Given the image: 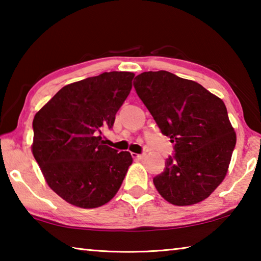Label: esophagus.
<instances>
[{"label":"esophagus","instance_id":"1","mask_svg":"<svg viewBox=\"0 0 261 261\" xmlns=\"http://www.w3.org/2000/svg\"><path fill=\"white\" fill-rule=\"evenodd\" d=\"M132 158L136 159V160H143L145 158V154H137V153H132Z\"/></svg>","mask_w":261,"mask_h":261}]
</instances>
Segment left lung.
I'll use <instances>...</instances> for the list:
<instances>
[{"label": "left lung", "instance_id": "8db88e82", "mask_svg": "<svg viewBox=\"0 0 261 261\" xmlns=\"http://www.w3.org/2000/svg\"><path fill=\"white\" fill-rule=\"evenodd\" d=\"M135 79L137 94L175 144V155L153 179L158 192L176 206L205 200L226 177L236 145L226 105L197 82L163 70Z\"/></svg>", "mask_w": 261, "mask_h": 261}]
</instances>
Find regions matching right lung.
<instances>
[{"instance_id":"add662e5","label":"right lung","mask_w":261,"mask_h":261,"mask_svg":"<svg viewBox=\"0 0 261 261\" xmlns=\"http://www.w3.org/2000/svg\"><path fill=\"white\" fill-rule=\"evenodd\" d=\"M134 72H103L62 87L33 120V156L53 191L73 206L96 208L120 190L129 152L105 145L102 131L132 88Z\"/></svg>"}]
</instances>
